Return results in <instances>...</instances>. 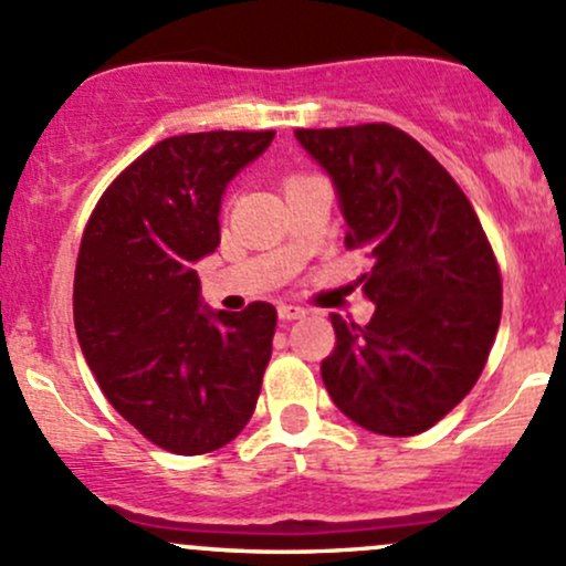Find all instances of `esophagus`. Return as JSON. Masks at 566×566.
I'll use <instances>...</instances> for the list:
<instances>
[{
	"instance_id": "1",
	"label": "esophagus",
	"mask_w": 566,
	"mask_h": 566,
	"mask_svg": "<svg viewBox=\"0 0 566 566\" xmlns=\"http://www.w3.org/2000/svg\"><path fill=\"white\" fill-rule=\"evenodd\" d=\"M306 317L304 306H295V304H279V319H298Z\"/></svg>"
}]
</instances>
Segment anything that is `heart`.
Here are the masks:
<instances>
[{"instance_id": "obj_1", "label": "heart", "mask_w": 566, "mask_h": 566, "mask_svg": "<svg viewBox=\"0 0 566 566\" xmlns=\"http://www.w3.org/2000/svg\"><path fill=\"white\" fill-rule=\"evenodd\" d=\"M295 177H304V175H293V177H287V180H295Z\"/></svg>"}]
</instances>
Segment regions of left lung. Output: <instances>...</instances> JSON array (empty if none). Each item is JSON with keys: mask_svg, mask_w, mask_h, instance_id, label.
<instances>
[{"mask_svg": "<svg viewBox=\"0 0 566 566\" xmlns=\"http://www.w3.org/2000/svg\"><path fill=\"white\" fill-rule=\"evenodd\" d=\"M331 175L364 251L375 304L367 325L331 315L336 345L319 364L336 408L378 436H419L465 399L501 323V271L454 177L389 123L298 128Z\"/></svg>", "mask_w": 566, "mask_h": 566, "instance_id": "obj_1", "label": "left lung"}]
</instances>
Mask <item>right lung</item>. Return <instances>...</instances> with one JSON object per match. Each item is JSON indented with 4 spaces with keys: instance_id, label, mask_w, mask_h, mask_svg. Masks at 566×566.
<instances>
[{
    "instance_id": "1",
    "label": "right lung",
    "mask_w": 566,
    "mask_h": 566,
    "mask_svg": "<svg viewBox=\"0 0 566 566\" xmlns=\"http://www.w3.org/2000/svg\"><path fill=\"white\" fill-rule=\"evenodd\" d=\"M273 130H205L158 142L95 205L73 279V323L101 391L172 454L230 443L254 413L276 310L199 306L193 262L221 241V193Z\"/></svg>"
}]
</instances>
